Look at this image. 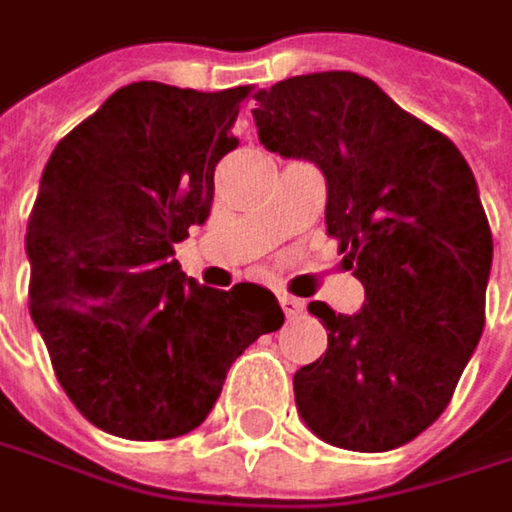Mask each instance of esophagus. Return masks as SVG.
<instances>
[{
	"instance_id": "34e87169",
	"label": "esophagus",
	"mask_w": 512,
	"mask_h": 512,
	"mask_svg": "<svg viewBox=\"0 0 512 512\" xmlns=\"http://www.w3.org/2000/svg\"><path fill=\"white\" fill-rule=\"evenodd\" d=\"M280 306H283L286 318H298V315H303V300L292 298V295H280Z\"/></svg>"
}]
</instances>
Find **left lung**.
I'll list each match as a JSON object with an SVG mask.
<instances>
[{"mask_svg": "<svg viewBox=\"0 0 512 512\" xmlns=\"http://www.w3.org/2000/svg\"><path fill=\"white\" fill-rule=\"evenodd\" d=\"M257 137L326 180V232L364 306L312 300L329 346L295 372V404L332 447L384 453L447 410L484 329L493 234L453 140L367 77L323 71L255 94Z\"/></svg>", "mask_w": 512, "mask_h": 512, "instance_id": "1", "label": "left lung"}]
</instances>
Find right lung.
Returning a JSON list of instances; mask_svg holds the SVG:
<instances>
[{"label":"right lung","mask_w":512,"mask_h":512,"mask_svg":"<svg viewBox=\"0 0 512 512\" xmlns=\"http://www.w3.org/2000/svg\"><path fill=\"white\" fill-rule=\"evenodd\" d=\"M249 85L131 82L62 137L28 220L31 318L94 427L166 441L206 421L226 372L283 323L278 298L186 278L174 243L206 223Z\"/></svg>","instance_id":"obj_1"}]
</instances>
